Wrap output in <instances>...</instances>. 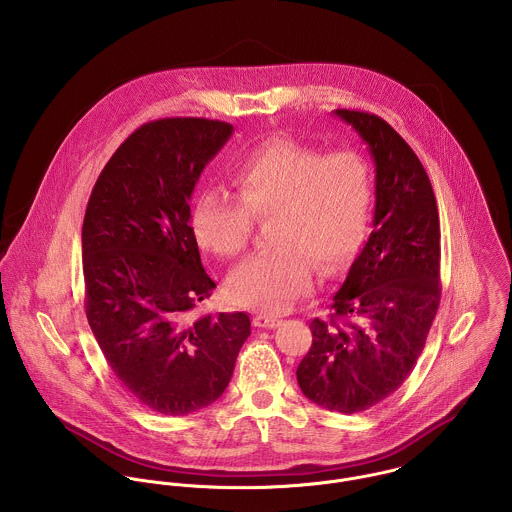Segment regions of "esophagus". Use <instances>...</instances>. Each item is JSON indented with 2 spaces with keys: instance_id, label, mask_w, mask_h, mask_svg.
<instances>
[{
  "instance_id": "1",
  "label": "esophagus",
  "mask_w": 512,
  "mask_h": 512,
  "mask_svg": "<svg viewBox=\"0 0 512 512\" xmlns=\"http://www.w3.org/2000/svg\"><path fill=\"white\" fill-rule=\"evenodd\" d=\"M252 324L256 328H266V330H272V328H278L282 324V320L274 318V316H268V314H256L252 318Z\"/></svg>"
}]
</instances>
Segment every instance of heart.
Returning <instances> with one entry per match:
<instances>
[{"label": "heart", "mask_w": 512, "mask_h": 512, "mask_svg": "<svg viewBox=\"0 0 512 512\" xmlns=\"http://www.w3.org/2000/svg\"><path fill=\"white\" fill-rule=\"evenodd\" d=\"M236 196L202 192L192 206L198 244L222 258L246 250L257 220H272L270 252L242 262L226 280L228 298L280 312L314 286L316 264L332 276L357 252L373 200L371 169L351 149L326 153L278 137L234 172Z\"/></svg>", "instance_id": "1"}]
</instances>
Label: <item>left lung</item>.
<instances>
[{
	"instance_id": "8db88e82",
	"label": "left lung",
	"mask_w": 512,
	"mask_h": 512,
	"mask_svg": "<svg viewBox=\"0 0 512 512\" xmlns=\"http://www.w3.org/2000/svg\"><path fill=\"white\" fill-rule=\"evenodd\" d=\"M375 163L373 232L332 298L330 320L310 324L298 365L302 393L340 413L365 411L409 377L441 302V228L431 180L381 117L338 109Z\"/></svg>"
}]
</instances>
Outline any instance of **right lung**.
Wrapping results in <instances>:
<instances>
[{
	"label": "right lung",
	"mask_w": 512,
	"mask_h": 512,
	"mask_svg": "<svg viewBox=\"0 0 512 512\" xmlns=\"http://www.w3.org/2000/svg\"><path fill=\"white\" fill-rule=\"evenodd\" d=\"M232 131L198 117L145 123L109 159L85 210L89 326L123 387L163 415L214 403L250 336L244 312L188 320L216 288L200 262L188 200Z\"/></svg>",
	"instance_id": "1"
}]
</instances>
